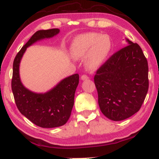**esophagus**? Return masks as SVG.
<instances>
[{"instance_id": "obj_1", "label": "esophagus", "mask_w": 159, "mask_h": 159, "mask_svg": "<svg viewBox=\"0 0 159 159\" xmlns=\"http://www.w3.org/2000/svg\"><path fill=\"white\" fill-rule=\"evenodd\" d=\"M88 79H89V77H88V76H87L86 75H82L81 76V80H86Z\"/></svg>"}]
</instances>
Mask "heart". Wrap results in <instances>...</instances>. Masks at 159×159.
I'll list each match as a JSON object with an SVG mask.
<instances>
[{
  "instance_id": "b5f03b06",
  "label": "heart",
  "mask_w": 159,
  "mask_h": 159,
  "mask_svg": "<svg viewBox=\"0 0 159 159\" xmlns=\"http://www.w3.org/2000/svg\"><path fill=\"white\" fill-rule=\"evenodd\" d=\"M112 47V40L108 35L87 33L74 39L71 46V53L75 58L86 56V67L90 71H95L104 63Z\"/></svg>"
}]
</instances>
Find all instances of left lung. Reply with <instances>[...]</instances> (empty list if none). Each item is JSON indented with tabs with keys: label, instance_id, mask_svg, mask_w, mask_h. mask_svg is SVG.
<instances>
[{
	"label": "left lung",
	"instance_id": "left-lung-1",
	"mask_svg": "<svg viewBox=\"0 0 159 159\" xmlns=\"http://www.w3.org/2000/svg\"><path fill=\"white\" fill-rule=\"evenodd\" d=\"M115 52L94 77L100 110L114 121L125 120L140 110L147 95L148 61L137 43Z\"/></svg>",
	"mask_w": 159,
	"mask_h": 159
}]
</instances>
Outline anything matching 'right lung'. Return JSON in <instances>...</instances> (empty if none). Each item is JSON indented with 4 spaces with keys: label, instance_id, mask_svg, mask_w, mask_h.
<instances>
[{
    "label": "right lung",
    "instance_id": "1",
    "mask_svg": "<svg viewBox=\"0 0 159 159\" xmlns=\"http://www.w3.org/2000/svg\"><path fill=\"white\" fill-rule=\"evenodd\" d=\"M59 32L57 28L36 31L16 54L13 63L11 90L16 107L21 114L42 128L59 127L66 123L74 106L79 75L65 78L46 93H36L25 88L20 81V63L27 47L41 39L51 38Z\"/></svg>",
    "mask_w": 159,
    "mask_h": 159
}]
</instances>
